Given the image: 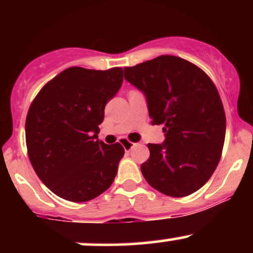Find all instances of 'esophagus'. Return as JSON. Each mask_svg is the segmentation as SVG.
<instances>
[{
  "label": "esophagus",
  "instance_id": "esophagus-1",
  "mask_svg": "<svg viewBox=\"0 0 253 253\" xmlns=\"http://www.w3.org/2000/svg\"><path fill=\"white\" fill-rule=\"evenodd\" d=\"M121 144H123L125 151H129L133 146H134V144L130 143V141H127V140H123L121 141Z\"/></svg>",
  "mask_w": 253,
  "mask_h": 253
}]
</instances>
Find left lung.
Instances as JSON below:
<instances>
[{
  "instance_id": "obj_1",
  "label": "left lung",
  "mask_w": 253,
  "mask_h": 253,
  "mask_svg": "<svg viewBox=\"0 0 253 253\" xmlns=\"http://www.w3.org/2000/svg\"><path fill=\"white\" fill-rule=\"evenodd\" d=\"M124 76L146 97L151 124L164 125L163 143L147 145L145 179L168 196L195 193L216 169L225 141V110L214 83L175 56L125 68Z\"/></svg>"
}]
</instances>
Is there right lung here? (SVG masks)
<instances>
[{
  "instance_id": "right-lung-1",
  "label": "right lung",
  "mask_w": 253,
  "mask_h": 253,
  "mask_svg": "<svg viewBox=\"0 0 253 253\" xmlns=\"http://www.w3.org/2000/svg\"><path fill=\"white\" fill-rule=\"evenodd\" d=\"M123 81L121 68L74 66L45 84L32 102L25 127L28 157L57 196L86 202L112 185L125 150L98 140V125Z\"/></svg>"
}]
</instances>
